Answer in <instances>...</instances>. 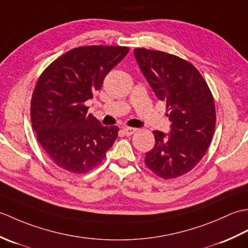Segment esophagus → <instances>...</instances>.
<instances>
[{
	"instance_id": "1",
	"label": "esophagus",
	"mask_w": 248,
	"mask_h": 248,
	"mask_svg": "<svg viewBox=\"0 0 248 248\" xmlns=\"http://www.w3.org/2000/svg\"><path fill=\"white\" fill-rule=\"evenodd\" d=\"M123 132L124 133V135H127V136H130V135H132L134 132H136V129H134V128H124V130H123Z\"/></svg>"
}]
</instances>
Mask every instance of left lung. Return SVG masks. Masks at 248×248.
<instances>
[{"mask_svg":"<svg viewBox=\"0 0 248 248\" xmlns=\"http://www.w3.org/2000/svg\"><path fill=\"white\" fill-rule=\"evenodd\" d=\"M136 62L156 98L166 101L170 135L154 131L155 144L145 164L162 179L192 170L212 140L217 112L207 82L191 62L166 52L134 49Z\"/></svg>","mask_w":248,"mask_h":248,"instance_id":"left-lung-1","label":"left lung"}]
</instances>
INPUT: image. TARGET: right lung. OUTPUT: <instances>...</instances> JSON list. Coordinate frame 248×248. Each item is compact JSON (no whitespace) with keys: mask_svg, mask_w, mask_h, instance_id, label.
I'll return each mask as SVG.
<instances>
[{"mask_svg":"<svg viewBox=\"0 0 248 248\" xmlns=\"http://www.w3.org/2000/svg\"><path fill=\"white\" fill-rule=\"evenodd\" d=\"M128 46H85L66 52L38 78L31 100V127L55 164L86 173L101 164L119 128L104 127L85 102L105 76L128 54Z\"/></svg>","mask_w":248,"mask_h":248,"instance_id":"1","label":"right lung"}]
</instances>
